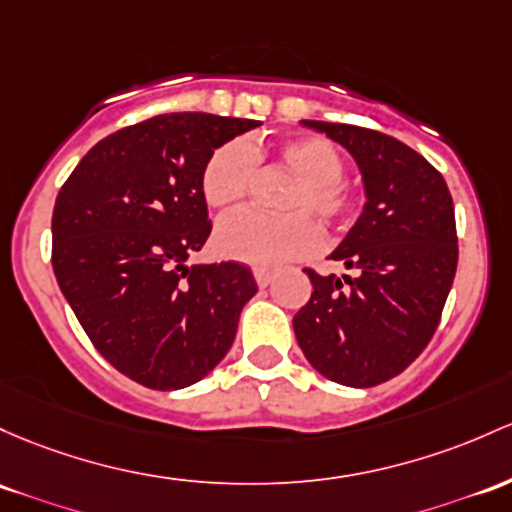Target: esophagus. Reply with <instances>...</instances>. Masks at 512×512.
I'll return each instance as SVG.
<instances>
[{
  "label": "esophagus",
  "instance_id": "obj_1",
  "mask_svg": "<svg viewBox=\"0 0 512 512\" xmlns=\"http://www.w3.org/2000/svg\"><path fill=\"white\" fill-rule=\"evenodd\" d=\"M272 277H274V272H269V269H262V267L255 269V282H257V286H262V289L272 282Z\"/></svg>",
  "mask_w": 512,
  "mask_h": 512
}]
</instances>
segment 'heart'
<instances>
[{"mask_svg":"<svg viewBox=\"0 0 512 512\" xmlns=\"http://www.w3.org/2000/svg\"><path fill=\"white\" fill-rule=\"evenodd\" d=\"M277 160L296 174L284 196L289 213L240 211L216 226L213 245L228 260L255 267H277L301 260L323 243L318 223L308 209L325 221H342L352 209V192L342 182V157L330 140L296 136L272 148L223 143L209 155L201 170V194L211 209H235L250 189L255 162Z\"/></svg>","mask_w":512,"mask_h":512,"instance_id":"obj_1","label":"heart"}]
</instances>
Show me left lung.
Here are the masks:
<instances>
[{
    "label": "left lung",
    "instance_id": "obj_1",
    "mask_svg": "<svg viewBox=\"0 0 512 512\" xmlns=\"http://www.w3.org/2000/svg\"><path fill=\"white\" fill-rule=\"evenodd\" d=\"M301 123L355 157L367 201L330 252L355 277L306 269L313 291L294 333L325 379L369 389L401 374L435 335L459 257L452 196L401 140L350 123Z\"/></svg>",
    "mask_w": 512,
    "mask_h": 512
}]
</instances>
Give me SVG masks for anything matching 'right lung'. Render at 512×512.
Listing matches in <instances>:
<instances>
[{"instance_id":"right-lung-1","label":"right lung","mask_w":512,"mask_h":512,"mask_svg":"<svg viewBox=\"0 0 512 512\" xmlns=\"http://www.w3.org/2000/svg\"><path fill=\"white\" fill-rule=\"evenodd\" d=\"M252 119L160 114L99 140L53 209V272L99 355L155 391L228 355L257 284L238 262L187 265L211 233L201 170Z\"/></svg>"}]
</instances>
